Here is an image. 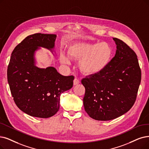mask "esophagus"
Listing matches in <instances>:
<instances>
[{
  "instance_id": "esophagus-1",
  "label": "esophagus",
  "mask_w": 149,
  "mask_h": 149,
  "mask_svg": "<svg viewBox=\"0 0 149 149\" xmlns=\"http://www.w3.org/2000/svg\"><path fill=\"white\" fill-rule=\"evenodd\" d=\"M79 82H80V81H79V80L78 79L74 78V81H73V84H74V86H76V85H77V84H78Z\"/></svg>"
}]
</instances>
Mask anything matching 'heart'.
<instances>
[{"mask_svg":"<svg viewBox=\"0 0 149 149\" xmlns=\"http://www.w3.org/2000/svg\"><path fill=\"white\" fill-rule=\"evenodd\" d=\"M67 54L71 59L79 60L78 67L83 74L91 76L101 73L109 66L114 51L106 42H75L69 46ZM69 58L64 53L60 55V60L63 63H70Z\"/></svg>","mask_w":149,"mask_h":149,"instance_id":"1","label":"heart"}]
</instances>
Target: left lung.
Returning <instances> with one entry per match:
<instances>
[{"instance_id": "obj_1", "label": "left lung", "mask_w": 149, "mask_h": 149, "mask_svg": "<svg viewBox=\"0 0 149 149\" xmlns=\"http://www.w3.org/2000/svg\"><path fill=\"white\" fill-rule=\"evenodd\" d=\"M115 56L102 72L82 79L86 88L83 103L86 112L97 120L114 119L133 106L141 80L136 53L123 41L113 38Z\"/></svg>"}]
</instances>
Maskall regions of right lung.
Returning <instances> with one entry per match:
<instances>
[{
  "mask_svg": "<svg viewBox=\"0 0 149 149\" xmlns=\"http://www.w3.org/2000/svg\"><path fill=\"white\" fill-rule=\"evenodd\" d=\"M56 37L40 33L29 35L15 47L10 57L7 79L11 95L16 106L32 117L55 115L61 94L73 85V76H65L53 67L40 68L35 65V52L40 47L53 54Z\"/></svg>",
  "mask_w": 149,
  "mask_h": 149,
  "instance_id": "add662e5",
  "label": "right lung"
}]
</instances>
